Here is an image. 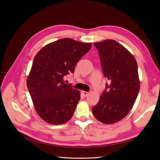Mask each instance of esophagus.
I'll return each instance as SVG.
<instances>
[{"mask_svg":"<svg viewBox=\"0 0 160 160\" xmlns=\"http://www.w3.org/2000/svg\"><path fill=\"white\" fill-rule=\"evenodd\" d=\"M82 94L83 95L84 97H87V96H88V95H89V92H87V91H82Z\"/></svg>","mask_w":160,"mask_h":160,"instance_id":"obj_1","label":"esophagus"}]
</instances>
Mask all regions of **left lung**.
Listing matches in <instances>:
<instances>
[{
  "instance_id": "8db88e82",
  "label": "left lung",
  "mask_w": 160,
  "mask_h": 160,
  "mask_svg": "<svg viewBox=\"0 0 160 160\" xmlns=\"http://www.w3.org/2000/svg\"><path fill=\"white\" fill-rule=\"evenodd\" d=\"M104 76L109 80L107 91L92 108L100 122L112 124L123 119L132 109L140 89L138 64L134 56L115 40L95 42Z\"/></svg>"
}]
</instances>
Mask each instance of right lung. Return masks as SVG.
Returning a JSON list of instances; mask_svg holds the SVG:
<instances>
[{"mask_svg": "<svg viewBox=\"0 0 160 160\" xmlns=\"http://www.w3.org/2000/svg\"><path fill=\"white\" fill-rule=\"evenodd\" d=\"M91 42L70 38L49 43L37 52L27 79L34 108L39 117L52 125L71 119L80 100V91L64 83L75 65L91 48Z\"/></svg>", "mask_w": 160, "mask_h": 160, "instance_id": "1", "label": "right lung"}]
</instances>
